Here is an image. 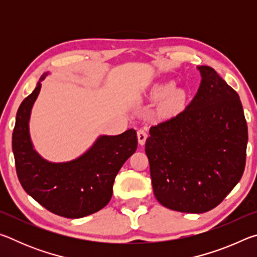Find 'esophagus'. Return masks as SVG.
<instances>
[{
	"label": "esophagus",
	"mask_w": 257,
	"mask_h": 257,
	"mask_svg": "<svg viewBox=\"0 0 257 257\" xmlns=\"http://www.w3.org/2000/svg\"><path fill=\"white\" fill-rule=\"evenodd\" d=\"M149 135H147V132L144 129H139L137 132V138H138V143L139 145H144L145 142H146V138Z\"/></svg>",
	"instance_id": "esophagus-1"
}]
</instances>
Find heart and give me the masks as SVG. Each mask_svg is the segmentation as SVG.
<instances>
[{
	"mask_svg": "<svg viewBox=\"0 0 257 257\" xmlns=\"http://www.w3.org/2000/svg\"><path fill=\"white\" fill-rule=\"evenodd\" d=\"M175 86V81L165 80L155 84L150 90V97L152 99H162L161 108L169 114L181 111L187 102L186 90Z\"/></svg>",
	"mask_w": 257,
	"mask_h": 257,
	"instance_id": "heart-1",
	"label": "heart"
}]
</instances>
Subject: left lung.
<instances>
[{
  "label": "left lung",
  "instance_id": "obj_1",
  "mask_svg": "<svg viewBox=\"0 0 257 257\" xmlns=\"http://www.w3.org/2000/svg\"><path fill=\"white\" fill-rule=\"evenodd\" d=\"M179 114L150 129L145 152L156 199L184 213H204L223 201L243 173L248 141L238 94L207 66Z\"/></svg>",
  "mask_w": 257,
  "mask_h": 257
}]
</instances>
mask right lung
<instances>
[{
	"instance_id": "obj_1",
	"label": "right lung",
	"mask_w": 257,
	"mask_h": 257,
	"mask_svg": "<svg viewBox=\"0 0 257 257\" xmlns=\"http://www.w3.org/2000/svg\"><path fill=\"white\" fill-rule=\"evenodd\" d=\"M43 73L34 92L20 104L12 134L17 175L26 193L46 210L68 219H79L110 202L113 184L123 163L137 150L134 129L115 136L101 135L78 158L52 162L35 150L30 137V115L40 95Z\"/></svg>"
}]
</instances>
